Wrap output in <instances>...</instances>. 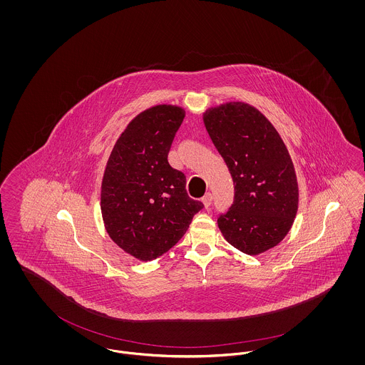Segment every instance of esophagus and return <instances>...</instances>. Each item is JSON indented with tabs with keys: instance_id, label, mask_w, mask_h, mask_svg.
Instances as JSON below:
<instances>
[{
	"instance_id": "obj_1",
	"label": "esophagus",
	"mask_w": 365,
	"mask_h": 365,
	"mask_svg": "<svg viewBox=\"0 0 365 365\" xmlns=\"http://www.w3.org/2000/svg\"><path fill=\"white\" fill-rule=\"evenodd\" d=\"M202 204H204V207L208 209L210 207V204H212V194L210 192H207L204 197H202Z\"/></svg>"
}]
</instances>
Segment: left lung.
<instances>
[{
	"instance_id": "8db88e82",
	"label": "left lung",
	"mask_w": 365,
	"mask_h": 365,
	"mask_svg": "<svg viewBox=\"0 0 365 365\" xmlns=\"http://www.w3.org/2000/svg\"><path fill=\"white\" fill-rule=\"evenodd\" d=\"M204 124L234 182V204L217 219L227 242L257 256L290 231L298 210V182L277 128L252 105L208 108Z\"/></svg>"
}]
</instances>
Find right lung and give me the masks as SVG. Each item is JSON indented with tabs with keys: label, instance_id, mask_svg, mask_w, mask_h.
Here are the masks:
<instances>
[{
	"label": "right lung",
	"instance_id": "right-lung-1",
	"mask_svg": "<svg viewBox=\"0 0 365 365\" xmlns=\"http://www.w3.org/2000/svg\"><path fill=\"white\" fill-rule=\"evenodd\" d=\"M185 119L176 105L152 106L127 124L116 140L101 183V213L110 240L140 261L174 247L204 208L186 192V176L168 163Z\"/></svg>",
	"mask_w": 365,
	"mask_h": 365
}]
</instances>
